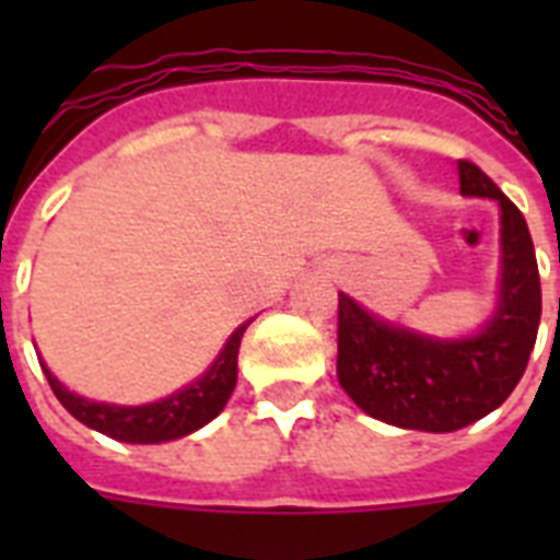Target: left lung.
<instances>
[{
    "instance_id": "8db88e82",
    "label": "left lung",
    "mask_w": 560,
    "mask_h": 560,
    "mask_svg": "<svg viewBox=\"0 0 560 560\" xmlns=\"http://www.w3.org/2000/svg\"><path fill=\"white\" fill-rule=\"evenodd\" d=\"M459 191L500 202V293L477 334H418L340 293V386L366 416L404 430L453 433L494 412L526 372L538 337L540 276L526 218L474 162H459Z\"/></svg>"
}]
</instances>
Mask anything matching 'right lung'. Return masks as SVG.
Wrapping results in <instances>:
<instances>
[{"instance_id":"add662e5","label":"right lung","mask_w":560,"mask_h":560,"mask_svg":"<svg viewBox=\"0 0 560 560\" xmlns=\"http://www.w3.org/2000/svg\"><path fill=\"white\" fill-rule=\"evenodd\" d=\"M249 323L253 319L237 325L226 346L214 358V363L197 381L177 389L168 398L142 404V407H121V404L83 398L78 392L66 389L63 383L48 372L46 363H39V366L46 372L48 386L57 395V400L90 430H98V433L109 435L116 442L130 444L174 442V439H183V435L200 430V427L209 424L211 418H218L223 412L229 395H232L237 383V349H241V340H244V331Z\"/></svg>"}]
</instances>
